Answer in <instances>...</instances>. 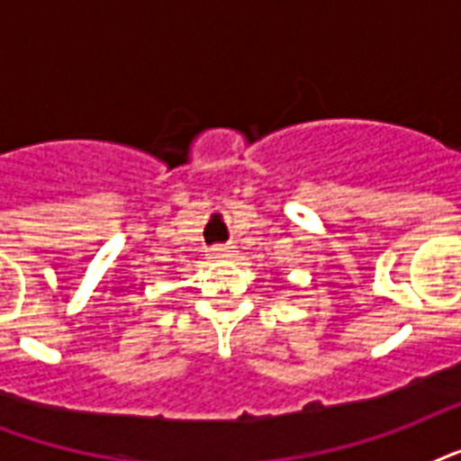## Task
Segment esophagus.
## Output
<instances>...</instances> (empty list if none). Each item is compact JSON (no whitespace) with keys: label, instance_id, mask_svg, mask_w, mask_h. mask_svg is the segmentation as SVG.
Instances as JSON below:
<instances>
[{"label":"esophagus","instance_id":"obj_1","mask_svg":"<svg viewBox=\"0 0 461 461\" xmlns=\"http://www.w3.org/2000/svg\"><path fill=\"white\" fill-rule=\"evenodd\" d=\"M210 251H212L215 258H224V256H230V253L234 251V246H212Z\"/></svg>","mask_w":461,"mask_h":461}]
</instances>
